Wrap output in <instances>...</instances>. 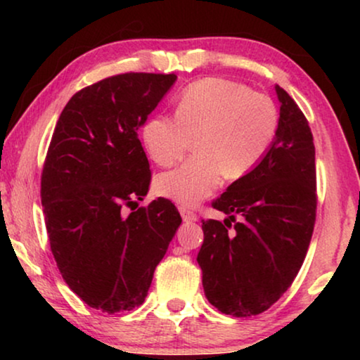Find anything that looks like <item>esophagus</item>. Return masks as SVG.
<instances>
[{
	"label": "esophagus",
	"mask_w": 360,
	"mask_h": 360,
	"mask_svg": "<svg viewBox=\"0 0 360 360\" xmlns=\"http://www.w3.org/2000/svg\"><path fill=\"white\" fill-rule=\"evenodd\" d=\"M180 214H181V219H184L185 223H191V221H196V213H195V211L188 210V208H180Z\"/></svg>",
	"instance_id": "obj_1"
}]
</instances>
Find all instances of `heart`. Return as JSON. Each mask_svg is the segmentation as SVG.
I'll return each instance as SVG.
<instances>
[{"label": "heart", "instance_id": "obj_1", "mask_svg": "<svg viewBox=\"0 0 360 360\" xmlns=\"http://www.w3.org/2000/svg\"><path fill=\"white\" fill-rule=\"evenodd\" d=\"M278 131L272 98L243 83L205 78L186 86L176 100L175 116L155 115L142 127L152 160L162 167L181 159L195 137L196 155L160 174L155 191L180 205H196L223 184L257 167Z\"/></svg>", "mask_w": 360, "mask_h": 360}]
</instances>
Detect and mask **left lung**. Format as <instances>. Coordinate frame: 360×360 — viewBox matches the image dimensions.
I'll return each instance as SVG.
<instances>
[{
    "label": "left lung",
    "instance_id": "8db88e82",
    "mask_svg": "<svg viewBox=\"0 0 360 360\" xmlns=\"http://www.w3.org/2000/svg\"><path fill=\"white\" fill-rule=\"evenodd\" d=\"M278 131L262 162L218 198L224 223L203 219L198 252L208 302L221 313H264L290 288L316 221V164L308 120L283 88Z\"/></svg>",
    "mask_w": 360,
    "mask_h": 360
}]
</instances>
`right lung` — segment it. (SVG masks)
Listing matches in <instances>:
<instances>
[{"label": "right lung", "mask_w": 360, "mask_h": 360, "mask_svg": "<svg viewBox=\"0 0 360 360\" xmlns=\"http://www.w3.org/2000/svg\"><path fill=\"white\" fill-rule=\"evenodd\" d=\"M175 80L129 72L82 88L49 144L41 201L51 250L72 292L103 313L142 304L181 223L167 198L124 213L152 179L137 131Z\"/></svg>", "instance_id": "right-lung-1"}]
</instances>
